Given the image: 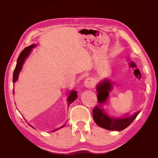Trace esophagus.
I'll return each mask as SVG.
<instances>
[{
	"label": "esophagus",
	"mask_w": 158,
	"mask_h": 158,
	"mask_svg": "<svg viewBox=\"0 0 158 158\" xmlns=\"http://www.w3.org/2000/svg\"><path fill=\"white\" fill-rule=\"evenodd\" d=\"M95 84V81L93 78H90V77H89V78H87L85 80V82H84V85L85 88H92L94 86Z\"/></svg>",
	"instance_id": "34e87169"
}]
</instances>
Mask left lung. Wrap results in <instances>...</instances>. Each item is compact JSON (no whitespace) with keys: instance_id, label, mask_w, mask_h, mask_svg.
<instances>
[{"instance_id":"8db88e82","label":"left lung","mask_w":158,"mask_h":158,"mask_svg":"<svg viewBox=\"0 0 158 158\" xmlns=\"http://www.w3.org/2000/svg\"><path fill=\"white\" fill-rule=\"evenodd\" d=\"M113 84L108 79H105L98 83L97 86V92L98 102L97 105L93 110V118L98 126L107 130L122 131L130 125L131 123L136 118L140 112H137L132 115L127 114L122 118H115L110 116L105 112L103 105L106 103L110 95V92L112 90Z\"/></svg>"}]
</instances>
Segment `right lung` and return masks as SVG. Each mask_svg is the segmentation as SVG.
<instances>
[{
	"mask_svg": "<svg viewBox=\"0 0 158 158\" xmlns=\"http://www.w3.org/2000/svg\"><path fill=\"white\" fill-rule=\"evenodd\" d=\"M37 46V44H31L29 46H27L24 49V50L20 52V54L19 55V57L18 58V60H17V64H16V66L15 68V70L14 71V74H13V83H14L15 82H16V81L18 79V75H19V74L20 73V71L22 70V68H23V64L24 62V61L26 60V59L29 57V55H30L31 52L33 50V48ZM77 98V91L75 90H72L70 92V94L69 96V97L67 98V101H68V107H69L70 105L73 103V102L75 101ZM66 125V123L63 125L61 126V127L58 128L57 129H55V130H52V131H55L57 130V129H60L61 128L64 127ZM32 128L34 129V127H33V126H31V125H29Z\"/></svg>",
	"mask_w": 158,
	"mask_h": 158,
	"instance_id": "1",
	"label": "right lung"
}]
</instances>
